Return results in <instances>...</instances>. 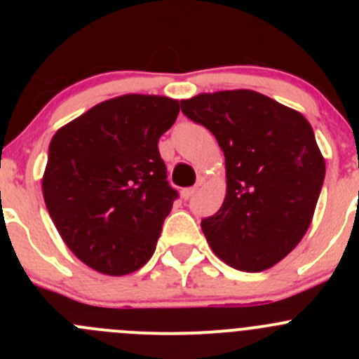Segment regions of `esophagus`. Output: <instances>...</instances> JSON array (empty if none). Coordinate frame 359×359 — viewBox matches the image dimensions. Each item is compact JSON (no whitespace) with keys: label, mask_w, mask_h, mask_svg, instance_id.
<instances>
[{"label":"esophagus","mask_w":359,"mask_h":359,"mask_svg":"<svg viewBox=\"0 0 359 359\" xmlns=\"http://www.w3.org/2000/svg\"><path fill=\"white\" fill-rule=\"evenodd\" d=\"M198 187H186V189L180 191V196H182V200H189V198H193L194 194H196Z\"/></svg>","instance_id":"esophagus-1"}]
</instances>
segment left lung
<instances>
[{"instance_id":"obj_1","label":"left lung","mask_w":359,"mask_h":359,"mask_svg":"<svg viewBox=\"0 0 359 359\" xmlns=\"http://www.w3.org/2000/svg\"><path fill=\"white\" fill-rule=\"evenodd\" d=\"M215 135L226 156V198L203 219L210 248L227 266L260 273L288 255L313 222L325 158L299 111L253 90L180 100Z\"/></svg>"}]
</instances>
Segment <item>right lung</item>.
I'll return each instance as SVG.
<instances>
[{
    "mask_svg": "<svg viewBox=\"0 0 359 359\" xmlns=\"http://www.w3.org/2000/svg\"><path fill=\"white\" fill-rule=\"evenodd\" d=\"M177 114L179 100L126 93L52 137L43 198L67 248L97 273L123 276L153 257L177 198L158 140Z\"/></svg>",
    "mask_w": 359,
    "mask_h": 359,
    "instance_id": "add662e5",
    "label": "right lung"
}]
</instances>
